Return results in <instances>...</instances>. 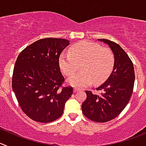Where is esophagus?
<instances>
[{"label": "esophagus", "mask_w": 146, "mask_h": 146, "mask_svg": "<svg viewBox=\"0 0 146 146\" xmlns=\"http://www.w3.org/2000/svg\"><path fill=\"white\" fill-rule=\"evenodd\" d=\"M78 91H80V90L78 89V88H73V92H74V93H76V92H78Z\"/></svg>", "instance_id": "obj_1"}]
</instances>
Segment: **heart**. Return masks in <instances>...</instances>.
Returning a JSON list of instances; mask_svg holds the SVG:
<instances>
[{"label": "heart", "instance_id": "heart-1", "mask_svg": "<svg viewBox=\"0 0 146 146\" xmlns=\"http://www.w3.org/2000/svg\"><path fill=\"white\" fill-rule=\"evenodd\" d=\"M59 65L63 74H74L81 65L82 71L68 79L73 86L83 88L94 81L100 84L111 74L114 65V56L108 48L92 42L77 43L70 48V52H63L59 59Z\"/></svg>", "mask_w": 146, "mask_h": 146}]
</instances>
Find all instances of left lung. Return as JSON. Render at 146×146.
I'll use <instances>...</instances> for the list:
<instances>
[{"label":"left lung","mask_w":146,"mask_h":146,"mask_svg":"<svg viewBox=\"0 0 146 146\" xmlns=\"http://www.w3.org/2000/svg\"><path fill=\"white\" fill-rule=\"evenodd\" d=\"M99 40L108 44L114 53V65L108 79L96 88L101 95L86 91V99L83 102L82 111L91 120L106 122L117 117L128 104L133 92L135 71L133 63L118 44L105 39Z\"/></svg>","instance_id":"8db88e82"}]
</instances>
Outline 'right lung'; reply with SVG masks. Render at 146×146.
Instances as JSON below:
<instances>
[{
    "label": "right lung",
    "instance_id": "right-lung-1",
    "mask_svg": "<svg viewBox=\"0 0 146 146\" xmlns=\"http://www.w3.org/2000/svg\"><path fill=\"white\" fill-rule=\"evenodd\" d=\"M69 40L45 38L36 41L20 52L15 63L12 88L20 107L39 122L60 117L65 102L73 94L71 86H63L59 58Z\"/></svg>",
    "mask_w": 146,
    "mask_h": 146
}]
</instances>
